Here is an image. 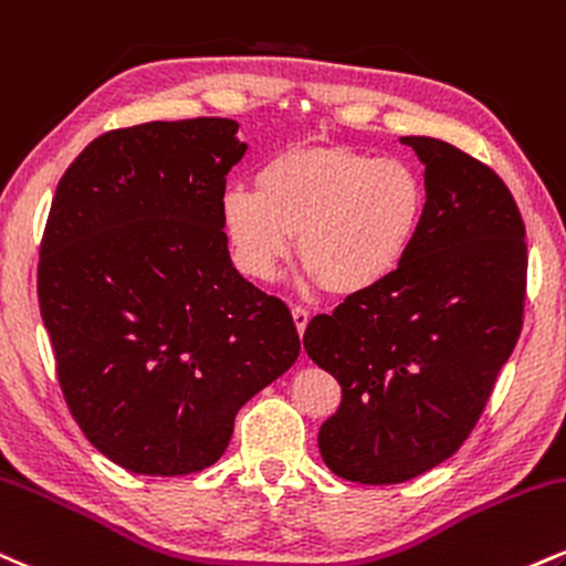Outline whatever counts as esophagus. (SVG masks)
<instances>
[{
	"mask_svg": "<svg viewBox=\"0 0 566 566\" xmlns=\"http://www.w3.org/2000/svg\"><path fill=\"white\" fill-rule=\"evenodd\" d=\"M308 318H311V313L305 311L303 305H292V322H295V329L301 337H303L305 326H308Z\"/></svg>",
	"mask_w": 566,
	"mask_h": 566,
	"instance_id": "1",
	"label": "esophagus"
}]
</instances>
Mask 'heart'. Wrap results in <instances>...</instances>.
<instances>
[{
	"instance_id": "heart-1",
	"label": "heart",
	"mask_w": 566,
	"mask_h": 566,
	"mask_svg": "<svg viewBox=\"0 0 566 566\" xmlns=\"http://www.w3.org/2000/svg\"><path fill=\"white\" fill-rule=\"evenodd\" d=\"M424 179L398 158L348 145H303L265 160L255 192L229 187L221 229L244 276L269 282L290 255L329 295L382 287L406 263L424 227Z\"/></svg>"
}]
</instances>
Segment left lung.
Masks as SVG:
<instances>
[{
    "label": "left lung",
    "instance_id": "obj_1",
    "mask_svg": "<svg viewBox=\"0 0 566 566\" xmlns=\"http://www.w3.org/2000/svg\"><path fill=\"white\" fill-rule=\"evenodd\" d=\"M424 163V227L382 287L313 316L311 360L343 387L318 430L337 478L398 485L459 451L522 332L527 244L501 176L432 136H403Z\"/></svg>",
    "mask_w": 566,
    "mask_h": 566
}]
</instances>
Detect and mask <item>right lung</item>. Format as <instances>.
<instances>
[{
    "mask_svg": "<svg viewBox=\"0 0 566 566\" xmlns=\"http://www.w3.org/2000/svg\"><path fill=\"white\" fill-rule=\"evenodd\" d=\"M237 128L189 118L102 134L46 218L39 308L65 403L134 474L216 464L237 411L301 353L287 305L229 258L218 208L248 153Z\"/></svg>",
    "mask_w": 566,
    "mask_h": 566,
    "instance_id": "obj_1",
    "label": "right lung"
}]
</instances>
